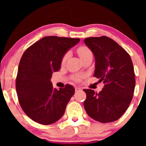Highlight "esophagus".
<instances>
[{
    "label": "esophagus",
    "instance_id": "34e87169",
    "mask_svg": "<svg viewBox=\"0 0 146 146\" xmlns=\"http://www.w3.org/2000/svg\"><path fill=\"white\" fill-rule=\"evenodd\" d=\"M75 92H78L80 91V90H81V88H79V87H76V88H75Z\"/></svg>",
    "mask_w": 146,
    "mask_h": 146
}]
</instances>
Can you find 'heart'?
<instances>
[{
  "label": "heart",
  "instance_id": "b5f03b06",
  "mask_svg": "<svg viewBox=\"0 0 146 146\" xmlns=\"http://www.w3.org/2000/svg\"><path fill=\"white\" fill-rule=\"evenodd\" d=\"M77 52H78L79 56L81 59H82L83 58H84L85 56H86L87 55L90 54V53H92L90 50L86 46H80V47L78 48V50H77ZM68 57V53H66L64 56H63L62 60V62L64 63L66 62V60H67ZM75 80H80V77L77 76L75 78Z\"/></svg>",
  "mask_w": 146,
  "mask_h": 146
}]
</instances>
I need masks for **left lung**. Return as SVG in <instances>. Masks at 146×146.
Segmentation results:
<instances>
[{
  "mask_svg": "<svg viewBox=\"0 0 146 146\" xmlns=\"http://www.w3.org/2000/svg\"><path fill=\"white\" fill-rule=\"evenodd\" d=\"M84 43L95 59L94 77L104 84L102 91L84 89V106L89 117L102 123L119 119L133 97L135 87L134 66L130 55L115 40L106 36L90 37Z\"/></svg>",
  "mask_w": 146,
  "mask_h": 146,
  "instance_id": "8db88e82",
  "label": "left lung"
}]
</instances>
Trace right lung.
Wrapping results in <instances>:
<instances>
[{"label":"right lung","mask_w":146,"mask_h":146,"mask_svg":"<svg viewBox=\"0 0 146 146\" xmlns=\"http://www.w3.org/2000/svg\"><path fill=\"white\" fill-rule=\"evenodd\" d=\"M79 38L46 36L27 48L18 66L16 88L22 109L29 118L49 125L63 116L75 88L66 84L59 90L51 78L58 71L65 53L80 42Z\"/></svg>","instance_id":"1"}]
</instances>
